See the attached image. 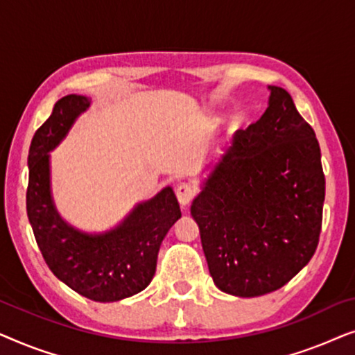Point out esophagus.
<instances>
[{
	"label": "esophagus",
	"mask_w": 355,
	"mask_h": 355,
	"mask_svg": "<svg viewBox=\"0 0 355 355\" xmlns=\"http://www.w3.org/2000/svg\"><path fill=\"white\" fill-rule=\"evenodd\" d=\"M196 196H197V189L193 187L192 184L182 182L176 187V197L182 207H187Z\"/></svg>",
	"instance_id": "34e87169"
}]
</instances>
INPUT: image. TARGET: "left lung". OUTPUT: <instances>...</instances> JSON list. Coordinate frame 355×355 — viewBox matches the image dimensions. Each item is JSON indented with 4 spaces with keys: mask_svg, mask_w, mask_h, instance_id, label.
<instances>
[{
    "mask_svg": "<svg viewBox=\"0 0 355 355\" xmlns=\"http://www.w3.org/2000/svg\"><path fill=\"white\" fill-rule=\"evenodd\" d=\"M268 89L263 116L237 130L191 207L213 281L239 297L289 283L313 257L322 232L318 140L288 92Z\"/></svg>",
    "mask_w": 355,
    "mask_h": 355,
    "instance_id": "8db88e82",
    "label": "left lung"
}]
</instances>
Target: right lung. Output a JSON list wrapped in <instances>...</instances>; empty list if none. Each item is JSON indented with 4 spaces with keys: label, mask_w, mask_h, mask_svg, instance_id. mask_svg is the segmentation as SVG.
<instances>
[{
    "label": "right lung",
    "mask_w": 355,
    "mask_h": 355,
    "mask_svg": "<svg viewBox=\"0 0 355 355\" xmlns=\"http://www.w3.org/2000/svg\"><path fill=\"white\" fill-rule=\"evenodd\" d=\"M89 106L84 95L62 96L37 129L27 159V216L38 249L58 279L95 302H116L150 284L159 245L181 218V208L173 189L164 187L103 234H87L62 220L51 198L48 153Z\"/></svg>",
    "instance_id": "obj_1"
}]
</instances>
